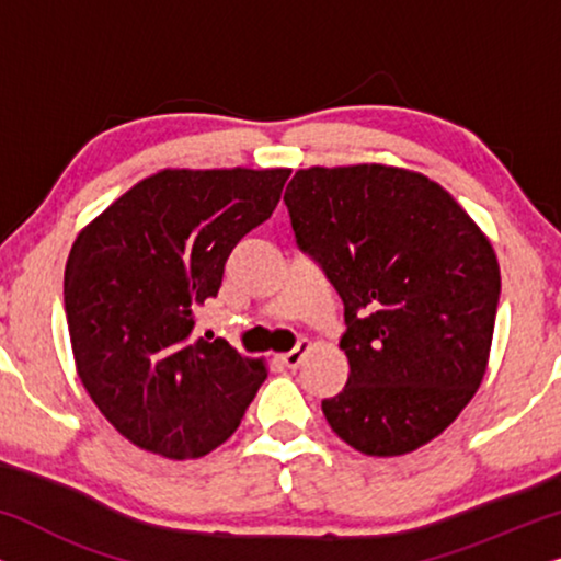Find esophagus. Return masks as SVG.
Segmentation results:
<instances>
[{
    "label": "esophagus",
    "instance_id": "obj_1",
    "mask_svg": "<svg viewBox=\"0 0 561 561\" xmlns=\"http://www.w3.org/2000/svg\"><path fill=\"white\" fill-rule=\"evenodd\" d=\"M311 347H313V344L309 340H304L296 350H290V352H286V355H280V363L286 367H298L304 363V357L309 355Z\"/></svg>",
    "mask_w": 561,
    "mask_h": 561
}]
</instances>
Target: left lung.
<instances>
[{"instance_id": "1", "label": "left lung", "mask_w": 561, "mask_h": 561, "mask_svg": "<svg viewBox=\"0 0 561 561\" xmlns=\"http://www.w3.org/2000/svg\"><path fill=\"white\" fill-rule=\"evenodd\" d=\"M283 202L344 304L350 378L321 401L329 426L363 455L416 451L485 378L501 296L493 244L449 191L409 168H301Z\"/></svg>"}]
</instances>
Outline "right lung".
<instances>
[{
  "mask_svg": "<svg viewBox=\"0 0 561 561\" xmlns=\"http://www.w3.org/2000/svg\"><path fill=\"white\" fill-rule=\"evenodd\" d=\"M288 168H163L76 237L64 298L76 373L117 432L152 455L225 444L267 378L263 359L194 336L225 263L280 202Z\"/></svg>",
  "mask_w": 561,
  "mask_h": 561,
  "instance_id": "right-lung-1",
  "label": "right lung"
}]
</instances>
